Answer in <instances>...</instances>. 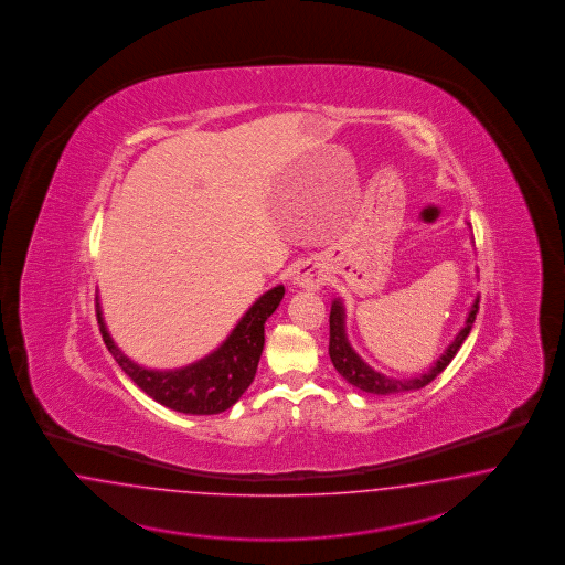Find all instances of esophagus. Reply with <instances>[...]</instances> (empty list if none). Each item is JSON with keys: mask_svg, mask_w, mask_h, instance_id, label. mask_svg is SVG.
I'll list each match as a JSON object with an SVG mask.
<instances>
[{"mask_svg": "<svg viewBox=\"0 0 565 565\" xmlns=\"http://www.w3.org/2000/svg\"><path fill=\"white\" fill-rule=\"evenodd\" d=\"M294 284L307 290H321L326 286V274L317 260H305L294 274Z\"/></svg>", "mask_w": 565, "mask_h": 565, "instance_id": "esophagus-1", "label": "esophagus"}]
</instances>
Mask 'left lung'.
<instances>
[{
  "label": "left lung",
  "instance_id": "left-lung-1",
  "mask_svg": "<svg viewBox=\"0 0 565 565\" xmlns=\"http://www.w3.org/2000/svg\"><path fill=\"white\" fill-rule=\"evenodd\" d=\"M479 312V298L472 302L470 312L466 317V323L458 331L456 340L445 348L444 354L437 359V362L428 369L423 375L411 376V379H394V376L381 375L375 369H371L364 360L360 359L354 352V348L348 342L345 335V310L340 300H333L331 305V315H329V356L335 366V371L360 392L376 395L404 394V392H414L428 385L435 376L444 371L445 366L458 354L463 340L468 338L472 323Z\"/></svg>",
  "mask_w": 565,
  "mask_h": 565
}]
</instances>
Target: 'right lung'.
Returning a JSON list of instances; mask_svg holds the SVG:
<instances>
[{
  "label": "right lung",
  "instance_id": "1",
  "mask_svg": "<svg viewBox=\"0 0 565 565\" xmlns=\"http://www.w3.org/2000/svg\"><path fill=\"white\" fill-rule=\"evenodd\" d=\"M286 294L284 286L265 291L253 307L244 312L238 326L232 329L227 340L189 366L173 371H153L128 359L114 343L103 323L102 307L97 302V321L103 342L121 371L138 387L166 408L184 414H220L232 408L248 390L257 375L258 360L265 345V321L279 307Z\"/></svg>",
  "mask_w": 565,
  "mask_h": 565
}]
</instances>
